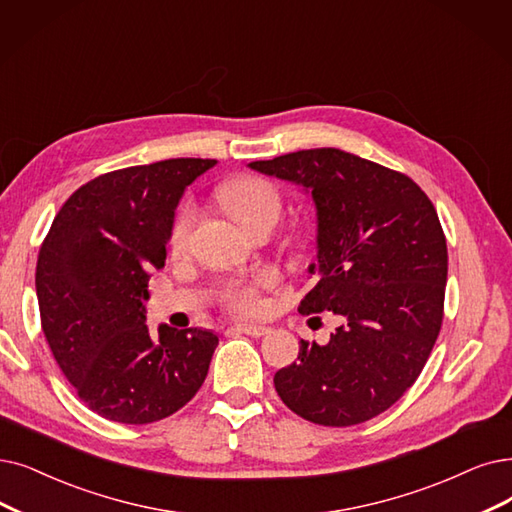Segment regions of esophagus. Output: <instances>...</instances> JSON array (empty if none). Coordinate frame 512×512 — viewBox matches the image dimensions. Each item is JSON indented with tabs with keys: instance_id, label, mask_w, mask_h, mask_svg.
<instances>
[{
	"instance_id": "esophagus-1",
	"label": "esophagus",
	"mask_w": 512,
	"mask_h": 512,
	"mask_svg": "<svg viewBox=\"0 0 512 512\" xmlns=\"http://www.w3.org/2000/svg\"><path fill=\"white\" fill-rule=\"evenodd\" d=\"M233 330H237V332H241V334H248V336H252V338H262V336L271 334V327H267V325H248V323H241V325H233Z\"/></svg>"
}]
</instances>
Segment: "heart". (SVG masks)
I'll list each match as a JSON object with an SVG mask.
<instances>
[{"mask_svg": "<svg viewBox=\"0 0 512 512\" xmlns=\"http://www.w3.org/2000/svg\"><path fill=\"white\" fill-rule=\"evenodd\" d=\"M218 199L241 227L252 233L256 229H271L281 216V193L271 180L256 174H241L224 182L218 189ZM195 210L191 203H182L170 229V252L182 254L187 248ZM277 275L260 271L250 279H233L220 288V300L235 313H258L262 309V290L271 288Z\"/></svg>", "mask_w": 512, "mask_h": 512, "instance_id": "b5f03b06", "label": "heart"}]
</instances>
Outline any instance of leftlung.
Returning <instances> with one entry per match:
<instances>
[{"mask_svg":"<svg viewBox=\"0 0 512 512\" xmlns=\"http://www.w3.org/2000/svg\"><path fill=\"white\" fill-rule=\"evenodd\" d=\"M252 170L309 189L317 206L315 288L302 315L332 311L330 342L300 340L275 391L300 418L353 426L403 397L431 355L443 321L447 245L433 201L401 172L340 149H309Z\"/></svg>","mask_w":512,"mask_h":512,"instance_id":"left-lung-1","label":"left lung"}]
</instances>
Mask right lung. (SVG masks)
<instances>
[{
  "label": "right lung",
  "instance_id": "right-lung-1",
  "mask_svg": "<svg viewBox=\"0 0 512 512\" xmlns=\"http://www.w3.org/2000/svg\"><path fill=\"white\" fill-rule=\"evenodd\" d=\"M216 159L180 157L102 174L56 214L35 288L50 351L98 416L149 424L187 405L208 376L218 336L145 323L149 273L166 264L174 210Z\"/></svg>",
  "mask_w": 512,
  "mask_h": 512
}]
</instances>
